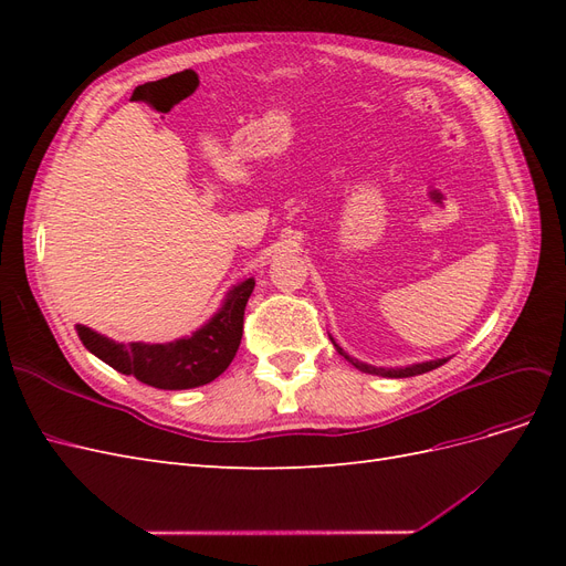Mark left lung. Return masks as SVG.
<instances>
[{"label":"left lung","instance_id":"1","mask_svg":"<svg viewBox=\"0 0 566 566\" xmlns=\"http://www.w3.org/2000/svg\"><path fill=\"white\" fill-rule=\"evenodd\" d=\"M333 339V337H331ZM333 347L347 358V361L358 368L361 373H370V375H382V378H413V375H420V373H427V370H434L439 366H443L449 361V358H432V361H422V364H413V366H406V368H378V366H370V364H364L358 361V358H352L345 349H342L337 342L333 339Z\"/></svg>","mask_w":566,"mask_h":566}]
</instances>
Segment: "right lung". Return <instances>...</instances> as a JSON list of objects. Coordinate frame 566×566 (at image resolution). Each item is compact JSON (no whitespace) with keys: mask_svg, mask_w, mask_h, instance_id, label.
Listing matches in <instances>:
<instances>
[{"mask_svg":"<svg viewBox=\"0 0 566 566\" xmlns=\"http://www.w3.org/2000/svg\"><path fill=\"white\" fill-rule=\"evenodd\" d=\"M254 279L233 285L217 314L191 335L150 345V342H115L87 325H75L82 345L101 361L123 375L156 389H193L208 385L229 368L243 337L245 304Z\"/></svg>","mask_w":566,"mask_h":566,"instance_id":"add662e5","label":"right lung"}]
</instances>
